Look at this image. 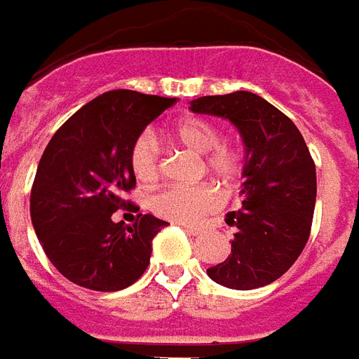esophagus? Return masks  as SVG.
Wrapping results in <instances>:
<instances>
[{"mask_svg":"<svg viewBox=\"0 0 359 359\" xmlns=\"http://www.w3.org/2000/svg\"><path fill=\"white\" fill-rule=\"evenodd\" d=\"M185 231H189L191 235H203L206 233L208 229H206V227H198V226H185Z\"/></svg>","mask_w":359,"mask_h":359,"instance_id":"34e87169","label":"esophagus"}]
</instances>
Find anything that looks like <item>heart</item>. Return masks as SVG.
I'll return each mask as SVG.
<instances>
[{
  "label": "heart",
  "instance_id": "b5f03b06",
  "mask_svg": "<svg viewBox=\"0 0 359 359\" xmlns=\"http://www.w3.org/2000/svg\"><path fill=\"white\" fill-rule=\"evenodd\" d=\"M170 137L183 147L203 154V166L210 176L224 183H233L243 172V151L237 143L219 140V128L212 120L187 116L177 120L168 130ZM130 170L135 180L151 183L158 176V145L153 133L137 135L130 149ZM222 203V195L212 185L164 187L151 198V210L170 222L193 224L205 218Z\"/></svg>",
  "mask_w": 359,
  "mask_h": 359
}]
</instances>
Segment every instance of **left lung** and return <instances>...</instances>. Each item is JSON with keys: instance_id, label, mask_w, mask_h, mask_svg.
Listing matches in <instances>:
<instances>
[{"instance_id": "left-lung-1", "label": "left lung", "mask_w": 359, "mask_h": 359, "mask_svg": "<svg viewBox=\"0 0 359 359\" xmlns=\"http://www.w3.org/2000/svg\"><path fill=\"white\" fill-rule=\"evenodd\" d=\"M191 111L229 120L245 143L243 208L231 255L206 269L212 281L237 290L273 283L297 262L312 229L316 164L294 122L256 93L233 91L191 101Z\"/></svg>"}]
</instances>
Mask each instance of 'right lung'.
Returning a JSON list of instances; mask_svg holds the SVG:
<instances>
[{
    "label": "right lung",
    "instance_id": "1",
    "mask_svg": "<svg viewBox=\"0 0 359 359\" xmlns=\"http://www.w3.org/2000/svg\"><path fill=\"white\" fill-rule=\"evenodd\" d=\"M176 97L112 90L83 104L55 132L41 154L30 193V216L47 258L72 283L111 292L147 269L154 235L168 222L112 214L135 187L130 149Z\"/></svg>",
    "mask_w": 359,
    "mask_h": 359
}]
</instances>
